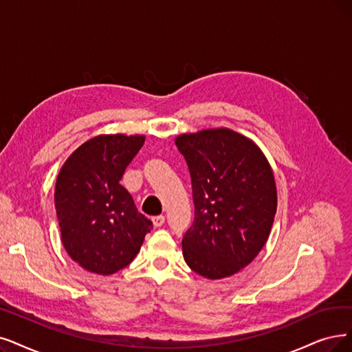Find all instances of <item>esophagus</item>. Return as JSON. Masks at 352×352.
I'll list each match as a JSON object with an SVG mask.
<instances>
[{
	"label": "esophagus",
	"mask_w": 352,
	"mask_h": 352,
	"mask_svg": "<svg viewBox=\"0 0 352 352\" xmlns=\"http://www.w3.org/2000/svg\"><path fill=\"white\" fill-rule=\"evenodd\" d=\"M151 221H153V225H154V227L159 228V227H162V225L164 223V217H163V215L153 217V218H151Z\"/></svg>",
	"instance_id": "esophagus-1"
}]
</instances>
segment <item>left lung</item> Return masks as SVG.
Listing matches in <instances>:
<instances>
[{"instance_id":"1","label":"left lung","mask_w":352,"mask_h":352,"mask_svg":"<svg viewBox=\"0 0 352 352\" xmlns=\"http://www.w3.org/2000/svg\"><path fill=\"white\" fill-rule=\"evenodd\" d=\"M175 142L189 167L195 204L184 258L206 278L230 277L269 240L277 209L272 166L251 138L230 129L180 134Z\"/></svg>"}]
</instances>
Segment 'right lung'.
<instances>
[{"label": "right lung", "mask_w": 352, "mask_h": 352, "mask_svg": "<svg viewBox=\"0 0 352 352\" xmlns=\"http://www.w3.org/2000/svg\"><path fill=\"white\" fill-rule=\"evenodd\" d=\"M144 135L101 134L63 163L54 188L62 244L91 273L109 276L138 254L151 221L137 210L120 180Z\"/></svg>", "instance_id": "1"}]
</instances>
